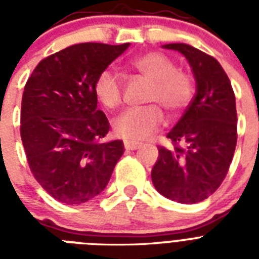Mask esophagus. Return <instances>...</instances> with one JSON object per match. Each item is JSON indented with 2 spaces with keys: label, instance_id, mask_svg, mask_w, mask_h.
I'll use <instances>...</instances> for the list:
<instances>
[{
  "label": "esophagus",
  "instance_id": "obj_1",
  "mask_svg": "<svg viewBox=\"0 0 259 259\" xmlns=\"http://www.w3.org/2000/svg\"><path fill=\"white\" fill-rule=\"evenodd\" d=\"M141 146V144L138 142H132V141H125V148L126 150H136Z\"/></svg>",
  "mask_w": 259,
  "mask_h": 259
}]
</instances>
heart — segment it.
Here are the masks:
<instances>
[{
    "mask_svg": "<svg viewBox=\"0 0 259 259\" xmlns=\"http://www.w3.org/2000/svg\"><path fill=\"white\" fill-rule=\"evenodd\" d=\"M136 71L152 82L146 101L157 103L146 107H134L114 121V133L129 141L150 137L165 122L160 104L169 113H181L191 103L195 93L192 78L177 71L176 63L161 52H148L133 59ZM95 95L107 109H117L122 103V82L114 71L105 70L95 80Z\"/></svg>",
    "mask_w": 259,
    "mask_h": 259,
    "instance_id": "1",
    "label": "heart"
}]
</instances>
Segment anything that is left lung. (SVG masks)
<instances>
[{"instance_id": "8db88e82", "label": "left lung", "mask_w": 259, "mask_h": 259, "mask_svg": "<svg viewBox=\"0 0 259 259\" xmlns=\"http://www.w3.org/2000/svg\"><path fill=\"white\" fill-rule=\"evenodd\" d=\"M162 48L177 51L187 59L196 82V95L166 134L175 149L158 146L152 181L162 196L193 204L211 196L229 172L237 146L235 95L217 59L184 42Z\"/></svg>"}]
</instances>
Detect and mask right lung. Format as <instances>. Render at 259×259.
Instances as JSON below:
<instances>
[{
  "mask_svg": "<svg viewBox=\"0 0 259 259\" xmlns=\"http://www.w3.org/2000/svg\"><path fill=\"white\" fill-rule=\"evenodd\" d=\"M130 42H82L42 59L21 102V140L34 179L64 204H82L106 188L125 152L103 141L110 125L97 109L95 80Z\"/></svg>",
  "mask_w": 259,
  "mask_h": 259,
  "instance_id": "obj_1",
  "label": "right lung"
}]
</instances>
